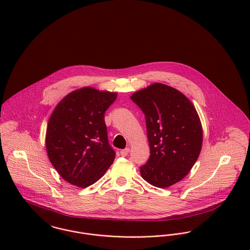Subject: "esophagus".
<instances>
[{
	"instance_id": "34e87169",
	"label": "esophagus",
	"mask_w": 250,
	"mask_h": 250,
	"mask_svg": "<svg viewBox=\"0 0 250 250\" xmlns=\"http://www.w3.org/2000/svg\"><path fill=\"white\" fill-rule=\"evenodd\" d=\"M120 153H121V156H122V157H125V156H127L128 153H129V148L123 149V150H121Z\"/></svg>"
}]
</instances>
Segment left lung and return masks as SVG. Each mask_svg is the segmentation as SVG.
<instances>
[{"mask_svg":"<svg viewBox=\"0 0 250 250\" xmlns=\"http://www.w3.org/2000/svg\"><path fill=\"white\" fill-rule=\"evenodd\" d=\"M130 98L146 115L151 154L140 167L141 176L158 188L172 186L188 175L200 154L203 130L197 111L182 92L162 83Z\"/></svg>","mask_w":250,"mask_h":250,"instance_id":"left-lung-1","label":"left lung"}]
</instances>
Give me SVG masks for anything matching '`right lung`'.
<instances>
[{
  "label": "right lung",
  "instance_id": "obj_1",
  "mask_svg": "<svg viewBox=\"0 0 250 250\" xmlns=\"http://www.w3.org/2000/svg\"><path fill=\"white\" fill-rule=\"evenodd\" d=\"M117 93L85 87L66 95L56 106L46 130L52 165L67 182L86 188L104 175L115 159L107 141L104 112Z\"/></svg>",
  "mask_w": 250,
  "mask_h": 250
}]
</instances>
